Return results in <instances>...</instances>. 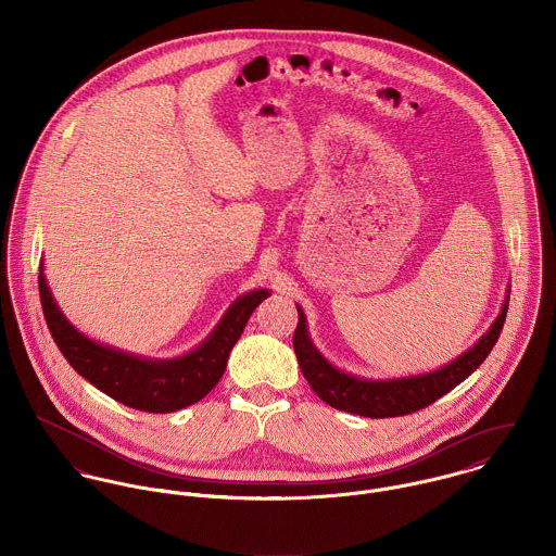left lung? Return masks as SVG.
Wrapping results in <instances>:
<instances>
[{"instance_id":"1","label":"left lung","mask_w":556,"mask_h":556,"mask_svg":"<svg viewBox=\"0 0 556 556\" xmlns=\"http://www.w3.org/2000/svg\"><path fill=\"white\" fill-rule=\"evenodd\" d=\"M507 300L501 308V315L492 323V327L477 340L476 344L465 351L460 357L450 362L447 366L415 377L402 379H359L333 368L313 344L308 329H306V315L298 306V327L293 333V349L300 362V368L323 402L338 410L383 419V417H400L415 413L434 400L445 396L456 386H460L471 372H476L481 362L490 355L492 346L496 344L503 323L507 317Z\"/></svg>"}]
</instances>
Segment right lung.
I'll list each match as a JSON object with an SVG mask.
<instances>
[{"label": "right lung", "mask_w": 556, "mask_h": 556, "mask_svg": "<svg viewBox=\"0 0 556 556\" xmlns=\"http://www.w3.org/2000/svg\"><path fill=\"white\" fill-rule=\"evenodd\" d=\"M38 289L51 336L68 364L106 396L148 413H173L207 396L225 375L229 353L248 318L269 295L267 289L241 295L210 338L184 357L146 359L83 336L58 308L42 267Z\"/></svg>", "instance_id": "1"}]
</instances>
